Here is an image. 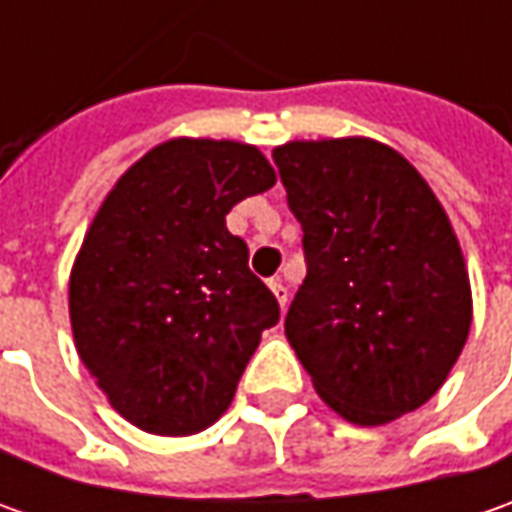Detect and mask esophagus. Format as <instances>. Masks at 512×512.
<instances>
[{"mask_svg":"<svg viewBox=\"0 0 512 512\" xmlns=\"http://www.w3.org/2000/svg\"><path fill=\"white\" fill-rule=\"evenodd\" d=\"M270 290H273L276 302L282 307H287V287L282 285V279H270Z\"/></svg>","mask_w":512,"mask_h":512,"instance_id":"34e87169","label":"esophagus"}]
</instances>
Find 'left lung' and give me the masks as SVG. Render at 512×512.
<instances>
[{"instance_id":"obj_1","label":"left lung","mask_w":512,"mask_h":512,"mask_svg":"<svg viewBox=\"0 0 512 512\" xmlns=\"http://www.w3.org/2000/svg\"><path fill=\"white\" fill-rule=\"evenodd\" d=\"M307 276L285 336L347 422L422 407L462 353L473 299L450 219L402 153L350 136L273 150Z\"/></svg>"}]
</instances>
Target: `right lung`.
<instances>
[{
    "label": "right lung",
    "instance_id": "obj_1",
    "mask_svg": "<svg viewBox=\"0 0 512 512\" xmlns=\"http://www.w3.org/2000/svg\"><path fill=\"white\" fill-rule=\"evenodd\" d=\"M276 185L253 145L170 139L113 185L70 270L79 359L139 430L190 436L225 413L279 302L230 207Z\"/></svg>",
    "mask_w": 512,
    "mask_h": 512
}]
</instances>
